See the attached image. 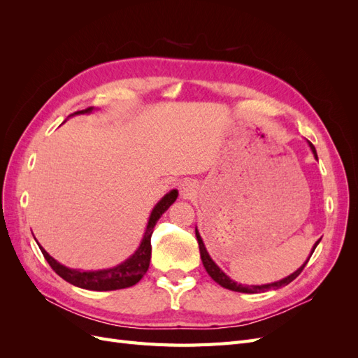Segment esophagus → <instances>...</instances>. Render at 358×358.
I'll return each instance as SVG.
<instances>
[{
    "instance_id": "obj_1",
    "label": "esophagus",
    "mask_w": 358,
    "mask_h": 358,
    "mask_svg": "<svg viewBox=\"0 0 358 358\" xmlns=\"http://www.w3.org/2000/svg\"><path fill=\"white\" fill-rule=\"evenodd\" d=\"M194 192H196V182L187 179L180 183V194L183 197L188 199V197L194 196Z\"/></svg>"
}]
</instances>
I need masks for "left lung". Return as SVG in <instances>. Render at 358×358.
I'll return each mask as SVG.
<instances>
[{
  "instance_id": "8db88e82",
  "label": "left lung",
  "mask_w": 358,
  "mask_h": 358,
  "mask_svg": "<svg viewBox=\"0 0 358 358\" xmlns=\"http://www.w3.org/2000/svg\"><path fill=\"white\" fill-rule=\"evenodd\" d=\"M309 146H310V149H312L313 155H315V158H317V150H315V148H313L312 143H309ZM196 236H197V242H199V248H200V257H201V262H203V266H204V268H206V272L209 273V276L215 280L216 284H220L221 287H224V288H227V289L237 291V292H249V294H254V292H264V291H268V289H276V288H280V287H284V285H288L289 282H292V280H294V279L301 273V270L305 268V266L308 264L309 258H310V257H309L308 262H306L305 264H303L299 270H296L294 273L287 276V278L282 279V280H279V282L267 284V285H241V284L234 282V280H231L229 276H227V275L222 272V270H221L218 266H216V264L213 263V259L209 257L208 251H206L204 243H203V241H201V237H200L197 229H196ZM318 243H320V241L315 243V246H313L310 255L313 254V251H315V248H317Z\"/></svg>"
}]
</instances>
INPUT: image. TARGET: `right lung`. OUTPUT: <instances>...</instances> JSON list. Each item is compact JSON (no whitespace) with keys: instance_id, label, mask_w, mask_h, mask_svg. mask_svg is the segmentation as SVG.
I'll return each mask as SVG.
<instances>
[{"instance_id":"add662e5","label":"right lung","mask_w":358,"mask_h":358,"mask_svg":"<svg viewBox=\"0 0 358 358\" xmlns=\"http://www.w3.org/2000/svg\"><path fill=\"white\" fill-rule=\"evenodd\" d=\"M91 110H92V107H88V109L78 110L73 115L88 113ZM176 197H178V191L173 189L159 200V203L154 208L152 213H150L146 233H145L143 241H142V243H140L136 254L133 257H129L122 264H119L113 268L100 270V272H80V270L69 268L66 266L59 264L45 251V249L38 245L41 249V254L45 255L49 266L55 270V273H58L64 280H67V282H70L76 287H80L85 289H92V291H112V289L133 287L138 282L140 279L143 278V275L148 272V268H149L150 252H152V246H150V236H152V233H154V227H155L157 221L159 220V216L170 208L173 201L176 200Z\"/></svg>"}]
</instances>
